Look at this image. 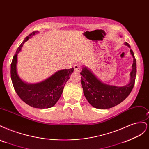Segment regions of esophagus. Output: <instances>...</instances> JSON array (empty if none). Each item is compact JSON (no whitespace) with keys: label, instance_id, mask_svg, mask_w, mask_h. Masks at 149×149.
<instances>
[{"label":"esophagus","instance_id":"1","mask_svg":"<svg viewBox=\"0 0 149 149\" xmlns=\"http://www.w3.org/2000/svg\"><path fill=\"white\" fill-rule=\"evenodd\" d=\"M81 65L78 63V64H76L74 66V71L76 72H79L81 70Z\"/></svg>","mask_w":149,"mask_h":149}]
</instances>
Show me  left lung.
Returning a JSON list of instances; mask_svg holds the SVG:
<instances>
[{"mask_svg":"<svg viewBox=\"0 0 149 149\" xmlns=\"http://www.w3.org/2000/svg\"><path fill=\"white\" fill-rule=\"evenodd\" d=\"M124 44L130 48L128 43ZM134 58L130 81L123 87L109 86L101 83L87 68L84 67L80 74L84 95L92 106L97 109H109L118 105L127 97L134 88L136 77V60L132 49Z\"/></svg>","mask_w":149,"mask_h":149,"instance_id":"1","label":"left lung"}]
</instances>
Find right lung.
<instances>
[{
  "mask_svg": "<svg viewBox=\"0 0 149 149\" xmlns=\"http://www.w3.org/2000/svg\"><path fill=\"white\" fill-rule=\"evenodd\" d=\"M37 33H38V31L31 33L18 47L13 56L10 76L15 91L22 101L33 107L44 109L53 107L59 100L65 85L73 72L74 68L60 70L40 83L29 84L22 81L17 73V54L21 50L24 43L31 35Z\"/></svg>",
  "mask_w": 149,
  "mask_h": 149,
  "instance_id": "right-lung-1",
  "label": "right lung"
}]
</instances>
